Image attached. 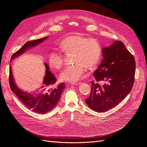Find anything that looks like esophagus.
<instances>
[{"mask_svg":"<svg viewBox=\"0 0 147 147\" xmlns=\"http://www.w3.org/2000/svg\"><path fill=\"white\" fill-rule=\"evenodd\" d=\"M72 85H74V86H78L81 84V82L77 81V82H72L71 83Z\"/></svg>","mask_w":147,"mask_h":147,"instance_id":"1","label":"esophagus"}]
</instances>
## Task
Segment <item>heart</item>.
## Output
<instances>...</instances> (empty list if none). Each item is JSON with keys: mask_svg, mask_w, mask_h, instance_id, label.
Wrapping results in <instances>:
<instances>
[{"mask_svg": "<svg viewBox=\"0 0 147 147\" xmlns=\"http://www.w3.org/2000/svg\"><path fill=\"white\" fill-rule=\"evenodd\" d=\"M60 49L66 54H73L74 65L66 67L60 74V79L67 82L78 81L85 71L96 67L100 60L102 48L98 41L80 35H70L63 39L59 44ZM50 65L60 69L63 65L64 58L57 50L52 51L49 56Z\"/></svg>", "mask_w": 147, "mask_h": 147, "instance_id": "1", "label": "heart"}]
</instances>
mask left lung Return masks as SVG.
Instances as JSON below:
<instances>
[{"label": "left lung", "mask_w": 147, "mask_h": 147, "mask_svg": "<svg viewBox=\"0 0 147 147\" xmlns=\"http://www.w3.org/2000/svg\"><path fill=\"white\" fill-rule=\"evenodd\" d=\"M103 59L94 71L96 81H92L91 91L86 99L93 111L104 112L117 106L130 92L134 81L136 61L134 56L121 41L102 49Z\"/></svg>", "instance_id": "8db88e82"}]
</instances>
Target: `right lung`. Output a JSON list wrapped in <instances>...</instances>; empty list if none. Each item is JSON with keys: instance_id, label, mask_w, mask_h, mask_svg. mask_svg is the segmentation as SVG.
<instances>
[{"instance_id": "1", "label": "right lung", "mask_w": 147, "mask_h": 147, "mask_svg": "<svg viewBox=\"0 0 147 147\" xmlns=\"http://www.w3.org/2000/svg\"><path fill=\"white\" fill-rule=\"evenodd\" d=\"M48 38V36H46L37 40L27 42L22 48L12 55L10 61L22 55L30 48L40 44ZM44 65L46 71L43 85L37 91L31 92L20 90L17 86L14 80L11 65H10L9 69V83L11 90L26 108L38 114H45L54 109L60 100L61 93L66 87L64 83H61L56 88H52L56 83V78L49 71V67L48 64L44 63Z\"/></svg>"}]
</instances>
